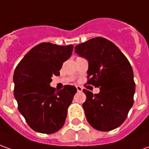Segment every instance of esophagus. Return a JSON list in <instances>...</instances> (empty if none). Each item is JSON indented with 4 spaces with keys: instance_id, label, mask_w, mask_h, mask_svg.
<instances>
[{
    "instance_id": "34e87169",
    "label": "esophagus",
    "mask_w": 149,
    "mask_h": 149,
    "mask_svg": "<svg viewBox=\"0 0 149 149\" xmlns=\"http://www.w3.org/2000/svg\"><path fill=\"white\" fill-rule=\"evenodd\" d=\"M77 92H79V93H81V92H82V90H83V88H82V87H81V86H77Z\"/></svg>"
}]
</instances>
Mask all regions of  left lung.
<instances>
[{
	"mask_svg": "<svg viewBox=\"0 0 149 149\" xmlns=\"http://www.w3.org/2000/svg\"><path fill=\"white\" fill-rule=\"evenodd\" d=\"M75 52L88 62V84L100 88L93 94L84 89L83 104L88 124L108 132L124 123L133 104L135 84L130 63L112 41L95 37L75 47Z\"/></svg>",
	"mask_w": 149,
	"mask_h": 149,
	"instance_id": "1",
	"label": "left lung"
}]
</instances>
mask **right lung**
Returning a JSON list of instances; mask_svg holds the SVG:
<instances>
[{"label":"right lung","instance_id":"right-lung-1","mask_svg":"<svg viewBox=\"0 0 149 149\" xmlns=\"http://www.w3.org/2000/svg\"><path fill=\"white\" fill-rule=\"evenodd\" d=\"M73 45L45 42L22 58L13 74L14 97L18 110L34 131L51 134L62 128L77 88L65 85L60 91L50 86L52 76H59L63 62L72 55Z\"/></svg>","mask_w":149,"mask_h":149}]
</instances>
